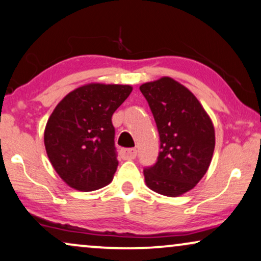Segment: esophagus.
<instances>
[{"label":"esophagus","instance_id":"esophagus-1","mask_svg":"<svg viewBox=\"0 0 261 261\" xmlns=\"http://www.w3.org/2000/svg\"><path fill=\"white\" fill-rule=\"evenodd\" d=\"M121 155H123L124 159L133 160V159H135V158H136L137 150H136V148H128V149H123V150H121Z\"/></svg>","mask_w":261,"mask_h":261}]
</instances>
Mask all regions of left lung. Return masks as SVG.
<instances>
[{"label":"left lung","mask_w":261,"mask_h":261,"mask_svg":"<svg viewBox=\"0 0 261 261\" xmlns=\"http://www.w3.org/2000/svg\"><path fill=\"white\" fill-rule=\"evenodd\" d=\"M140 90L154 115L161 149L154 166L144 169V180L155 193L180 196L208 170L216 146L213 123L195 95L173 78L148 82Z\"/></svg>","instance_id":"obj_1"}]
</instances>
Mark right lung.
<instances>
[{
	"mask_svg": "<svg viewBox=\"0 0 261 261\" xmlns=\"http://www.w3.org/2000/svg\"><path fill=\"white\" fill-rule=\"evenodd\" d=\"M131 91V85L89 83L68 92L53 111L44 146L68 187L92 191L112 182L118 167L112 115Z\"/></svg>",
	"mask_w": 261,
	"mask_h": 261,
	"instance_id": "add662e5",
	"label": "right lung"
}]
</instances>
